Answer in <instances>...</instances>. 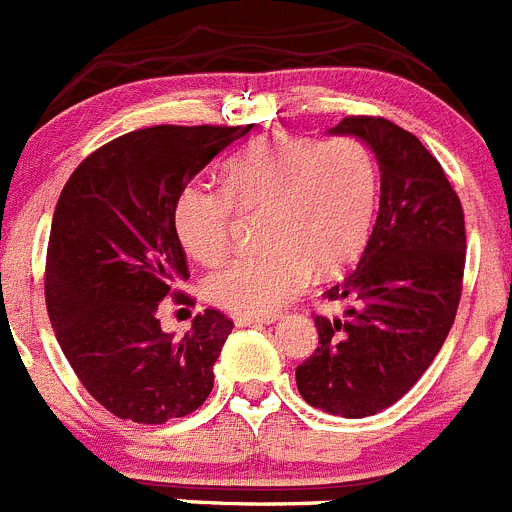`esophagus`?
Returning <instances> with one entry per match:
<instances>
[{"label":"esophagus","mask_w":512,"mask_h":512,"mask_svg":"<svg viewBox=\"0 0 512 512\" xmlns=\"http://www.w3.org/2000/svg\"><path fill=\"white\" fill-rule=\"evenodd\" d=\"M234 323L237 326H260V323H275V315H260V318L257 315H237Z\"/></svg>","instance_id":"1"}]
</instances>
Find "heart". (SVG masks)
I'll list each match as a JSON object with an SVG mask.
<instances>
[{"instance_id":"b5f03b06","label":"heart","mask_w":512,"mask_h":512,"mask_svg":"<svg viewBox=\"0 0 512 512\" xmlns=\"http://www.w3.org/2000/svg\"><path fill=\"white\" fill-rule=\"evenodd\" d=\"M222 189L191 184L174 207L179 242L194 260L214 265L232 245L237 214L257 217V255L224 262L204 283L207 298L240 315H272L308 285L351 265L379 202V171L356 138L326 141L260 136L222 169Z\"/></svg>"}]
</instances>
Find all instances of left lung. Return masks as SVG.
Segmentation results:
<instances>
[{"instance_id":"8db88e82","label":"left lung","mask_w":512,"mask_h":512,"mask_svg":"<svg viewBox=\"0 0 512 512\" xmlns=\"http://www.w3.org/2000/svg\"><path fill=\"white\" fill-rule=\"evenodd\" d=\"M331 131L364 138L376 154L379 217L361 262L326 290L346 313L315 315L321 346L295 369V384L310 407L361 419L407 394L450 333L465 275V212L414 133L381 116H346Z\"/></svg>"}]
</instances>
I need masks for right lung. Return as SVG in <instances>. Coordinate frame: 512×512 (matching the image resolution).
I'll return each instance as SVG.
<instances>
[{"label": "right lung", "mask_w": 512, "mask_h": 512, "mask_svg": "<svg viewBox=\"0 0 512 512\" xmlns=\"http://www.w3.org/2000/svg\"><path fill=\"white\" fill-rule=\"evenodd\" d=\"M252 126H151L88 156L62 186L45 262L57 343L88 394L118 419L164 424L207 401L234 323L207 308L181 338L161 331L166 295L189 280L174 227L181 191Z\"/></svg>", "instance_id": "1"}]
</instances>
